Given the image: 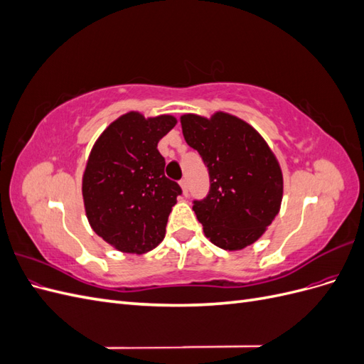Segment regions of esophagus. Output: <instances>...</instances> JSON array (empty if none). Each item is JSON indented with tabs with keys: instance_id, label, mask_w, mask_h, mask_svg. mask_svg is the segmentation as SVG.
Segmentation results:
<instances>
[{
	"instance_id": "1",
	"label": "esophagus",
	"mask_w": 364,
	"mask_h": 364,
	"mask_svg": "<svg viewBox=\"0 0 364 364\" xmlns=\"http://www.w3.org/2000/svg\"><path fill=\"white\" fill-rule=\"evenodd\" d=\"M179 185H181V188H182L183 196L188 194V181H186V179H182V181L179 182Z\"/></svg>"
}]
</instances>
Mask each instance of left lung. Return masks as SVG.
<instances>
[{"label":"left lung","mask_w":364,"mask_h":364,"mask_svg":"<svg viewBox=\"0 0 364 364\" xmlns=\"http://www.w3.org/2000/svg\"><path fill=\"white\" fill-rule=\"evenodd\" d=\"M181 124L209 174L206 197L193 202L205 235L225 250L255 243L282 200L281 167L267 142L243 119L223 112L211 119L188 114Z\"/></svg>","instance_id":"obj_1"}]
</instances>
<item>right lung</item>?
Listing matches in <instances>:
<instances>
[{
	"mask_svg": "<svg viewBox=\"0 0 364 364\" xmlns=\"http://www.w3.org/2000/svg\"><path fill=\"white\" fill-rule=\"evenodd\" d=\"M176 118H144L129 112L115 119L94 144L83 174V200L90 225L117 250L146 253L165 235L182 190L164 173L159 139Z\"/></svg>",
	"mask_w": 364,
	"mask_h": 364,
	"instance_id": "obj_1",
	"label": "right lung"
}]
</instances>
